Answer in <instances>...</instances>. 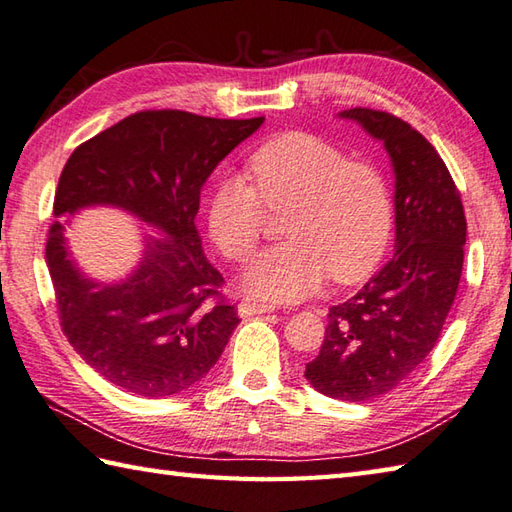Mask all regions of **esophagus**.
Masks as SVG:
<instances>
[{
  "label": "esophagus",
  "instance_id": "34e87169",
  "mask_svg": "<svg viewBox=\"0 0 512 512\" xmlns=\"http://www.w3.org/2000/svg\"><path fill=\"white\" fill-rule=\"evenodd\" d=\"M275 306L273 304H262V302H250V299H244V302L237 304V313L239 317H253V315H264V313H273Z\"/></svg>",
  "mask_w": 512,
  "mask_h": 512
}]
</instances>
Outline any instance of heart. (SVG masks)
Here are the masks:
<instances>
[{
  "label": "heart",
  "mask_w": 512,
  "mask_h": 512,
  "mask_svg": "<svg viewBox=\"0 0 512 512\" xmlns=\"http://www.w3.org/2000/svg\"><path fill=\"white\" fill-rule=\"evenodd\" d=\"M248 170L253 184L239 173L213 184L206 226L226 259L246 262L262 235L264 206H290L286 242L264 250L244 273L250 295L299 302L328 275L335 284H355L382 262L395 226L393 188L382 168L353 162L317 135L284 133L250 155Z\"/></svg>",
  "instance_id": "b5f03b06"
}]
</instances>
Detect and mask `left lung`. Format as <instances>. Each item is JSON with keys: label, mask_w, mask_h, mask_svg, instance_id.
Wrapping results in <instances>:
<instances>
[{"label": "left lung", "mask_w": 512, "mask_h": 512, "mask_svg": "<svg viewBox=\"0 0 512 512\" xmlns=\"http://www.w3.org/2000/svg\"><path fill=\"white\" fill-rule=\"evenodd\" d=\"M339 115L384 142L393 162L395 255L328 310L322 350L304 375L326 397L368 402L406 382L442 335L462 277L466 217L444 159L419 130L384 110Z\"/></svg>", "instance_id": "8db88e82"}]
</instances>
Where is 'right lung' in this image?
<instances>
[{
    "mask_svg": "<svg viewBox=\"0 0 512 512\" xmlns=\"http://www.w3.org/2000/svg\"><path fill=\"white\" fill-rule=\"evenodd\" d=\"M264 124L186 110H139L77 146L59 175L53 215L108 204L153 224L139 266L119 284L93 282L68 257L64 224L48 228L46 264L59 322L84 362L110 384L168 397L197 384L239 324L195 228L215 166Z\"/></svg>",
    "mask_w": 512,
    "mask_h": 512,
    "instance_id": "obj_1",
    "label": "right lung"
}]
</instances>
